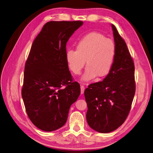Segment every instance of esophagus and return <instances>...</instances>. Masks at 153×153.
<instances>
[{
    "instance_id": "1",
    "label": "esophagus",
    "mask_w": 153,
    "mask_h": 153,
    "mask_svg": "<svg viewBox=\"0 0 153 153\" xmlns=\"http://www.w3.org/2000/svg\"><path fill=\"white\" fill-rule=\"evenodd\" d=\"M85 86L81 85V94H83L84 92H85Z\"/></svg>"
}]
</instances>
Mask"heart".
I'll return each instance as SVG.
<instances>
[{
    "mask_svg": "<svg viewBox=\"0 0 153 153\" xmlns=\"http://www.w3.org/2000/svg\"><path fill=\"white\" fill-rule=\"evenodd\" d=\"M116 55L114 42L104 35L97 32L86 34L76 45V50H68L65 58L71 71L80 74L83 67L87 66L81 78L89 81L95 78L104 77L111 72Z\"/></svg>",
    "mask_w": 153,
    "mask_h": 153,
    "instance_id": "b5f03b06",
    "label": "heart"
}]
</instances>
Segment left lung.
<instances>
[{
  "instance_id": "obj_1",
  "label": "left lung",
  "mask_w": 153,
  "mask_h": 153,
  "mask_svg": "<svg viewBox=\"0 0 153 153\" xmlns=\"http://www.w3.org/2000/svg\"><path fill=\"white\" fill-rule=\"evenodd\" d=\"M111 26L116 48L112 69L102 81L91 84L85 91L88 124L100 133L114 131L125 122L135 93L134 60L124 39Z\"/></svg>"
}]
</instances>
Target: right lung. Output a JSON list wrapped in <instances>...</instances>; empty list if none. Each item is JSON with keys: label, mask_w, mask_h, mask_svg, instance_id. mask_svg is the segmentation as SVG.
Returning a JSON list of instances; mask_svg holds the SVG:
<instances>
[{"label": "right lung", "mask_w": 153, "mask_h": 153, "mask_svg": "<svg viewBox=\"0 0 153 153\" xmlns=\"http://www.w3.org/2000/svg\"><path fill=\"white\" fill-rule=\"evenodd\" d=\"M81 21H51L33 42L25 65L22 95L29 119L52 131L65 124L69 109L80 95L65 58L66 44Z\"/></svg>", "instance_id": "1"}]
</instances>
